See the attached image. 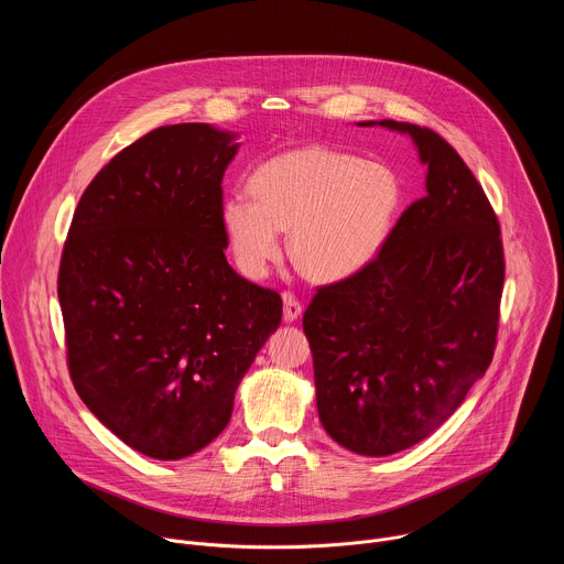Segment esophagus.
I'll use <instances>...</instances> for the list:
<instances>
[{"instance_id":"34e87169","label":"esophagus","mask_w":564,"mask_h":564,"mask_svg":"<svg viewBox=\"0 0 564 564\" xmlns=\"http://www.w3.org/2000/svg\"><path fill=\"white\" fill-rule=\"evenodd\" d=\"M301 314H303L301 301L292 292H283V318L288 324H292V321H296Z\"/></svg>"}]
</instances>
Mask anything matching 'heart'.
I'll return each mask as SVG.
<instances>
[{
    "instance_id": "1",
    "label": "heart",
    "mask_w": 564,
    "mask_h": 564,
    "mask_svg": "<svg viewBox=\"0 0 564 564\" xmlns=\"http://www.w3.org/2000/svg\"><path fill=\"white\" fill-rule=\"evenodd\" d=\"M250 194H231L220 223L231 257L248 279H263L288 231L292 263L310 279L335 283L366 270L397 220L394 172L328 147H303L263 163Z\"/></svg>"
}]
</instances>
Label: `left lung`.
Listing matches in <instances>:
<instances>
[{
  "label": "left lung",
  "instance_id": "obj_1",
  "mask_svg": "<svg viewBox=\"0 0 564 564\" xmlns=\"http://www.w3.org/2000/svg\"><path fill=\"white\" fill-rule=\"evenodd\" d=\"M379 124L415 140L426 194L366 270L316 288L303 314L318 420L368 457L411 448L455 413L491 366L505 285L498 216L459 153L429 127Z\"/></svg>",
  "mask_w": 564,
  "mask_h": 564
}]
</instances>
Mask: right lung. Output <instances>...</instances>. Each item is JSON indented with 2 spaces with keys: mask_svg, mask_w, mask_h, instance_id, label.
<instances>
[{
  "mask_svg": "<svg viewBox=\"0 0 564 564\" xmlns=\"http://www.w3.org/2000/svg\"><path fill=\"white\" fill-rule=\"evenodd\" d=\"M231 140L203 122L144 133L96 174L64 240L70 381L113 435L153 459H183L223 433L240 379L281 324L279 292L225 259Z\"/></svg>",
  "mask_w": 564,
  "mask_h": 564,
  "instance_id": "right-lung-1",
  "label": "right lung"
}]
</instances>
